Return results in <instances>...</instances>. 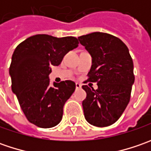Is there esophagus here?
<instances>
[{
    "label": "esophagus",
    "instance_id": "34e87169",
    "mask_svg": "<svg viewBox=\"0 0 151 151\" xmlns=\"http://www.w3.org/2000/svg\"><path fill=\"white\" fill-rule=\"evenodd\" d=\"M76 89L81 88V85L80 84V83H76Z\"/></svg>",
    "mask_w": 151,
    "mask_h": 151
}]
</instances>
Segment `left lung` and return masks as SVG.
Instances as JSON below:
<instances>
[{
  "label": "left lung",
  "mask_w": 151,
  "mask_h": 151,
  "mask_svg": "<svg viewBox=\"0 0 151 151\" xmlns=\"http://www.w3.org/2000/svg\"><path fill=\"white\" fill-rule=\"evenodd\" d=\"M92 57V65L84 81L96 82L94 90L82 86L86 97L82 101L86 120L96 127H107L121 117L130 101L134 82V63L128 47L119 38L96 32L78 37Z\"/></svg>",
  "instance_id": "obj_1"
}]
</instances>
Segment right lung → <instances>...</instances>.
Listing matches in <instances>:
<instances>
[{"mask_svg": "<svg viewBox=\"0 0 151 151\" xmlns=\"http://www.w3.org/2000/svg\"><path fill=\"white\" fill-rule=\"evenodd\" d=\"M75 37L47 34L29 37L17 45L9 73L12 90L27 119L39 128H52L62 119L63 107L76 89L72 81L50 86L51 67L59 65L65 55L78 46Z\"/></svg>", "mask_w": 151, "mask_h": 151, "instance_id": "1", "label": "right lung"}]
</instances>
